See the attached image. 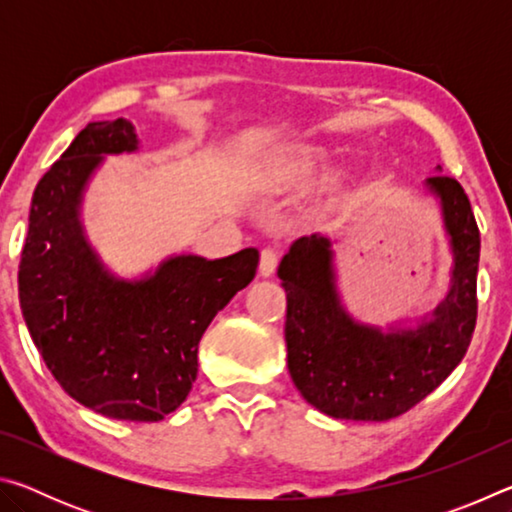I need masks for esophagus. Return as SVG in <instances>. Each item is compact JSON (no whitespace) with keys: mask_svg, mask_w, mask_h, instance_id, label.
Instances as JSON below:
<instances>
[{"mask_svg":"<svg viewBox=\"0 0 512 512\" xmlns=\"http://www.w3.org/2000/svg\"><path fill=\"white\" fill-rule=\"evenodd\" d=\"M277 262H280V255L273 248H264L262 257H259V275L271 277L277 268Z\"/></svg>","mask_w":512,"mask_h":512,"instance_id":"obj_1","label":"esophagus"}]
</instances>
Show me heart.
<instances>
[{
    "label": "heart",
    "instance_id": "heart-1",
    "mask_svg": "<svg viewBox=\"0 0 512 512\" xmlns=\"http://www.w3.org/2000/svg\"><path fill=\"white\" fill-rule=\"evenodd\" d=\"M329 160H332V153L327 149H318V146H302L284 155L277 164V183L282 185H302L309 183L311 178L318 176L323 171Z\"/></svg>",
    "mask_w": 512,
    "mask_h": 512
}]
</instances>
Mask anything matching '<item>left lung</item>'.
<instances>
[{
	"instance_id": "obj_1",
	"label": "left lung",
	"mask_w": 512,
	"mask_h": 512,
	"mask_svg": "<svg viewBox=\"0 0 512 512\" xmlns=\"http://www.w3.org/2000/svg\"><path fill=\"white\" fill-rule=\"evenodd\" d=\"M440 198L454 253L452 287L431 318L413 329L361 325L343 309L334 284L332 241H293L277 277L287 291L289 372L302 397L341 420L384 422L413 409L443 384L470 348L476 325L481 235L456 178H427Z\"/></svg>"
}]
</instances>
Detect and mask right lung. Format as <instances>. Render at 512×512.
<instances>
[{"instance_id":"add662e5","label":"right lung","mask_w":512,"mask_h":512,"mask_svg":"<svg viewBox=\"0 0 512 512\" xmlns=\"http://www.w3.org/2000/svg\"><path fill=\"white\" fill-rule=\"evenodd\" d=\"M137 151L131 121H92L33 192L17 289L22 316L63 391L115 420L158 422L187 400L198 343L259 253L169 257L142 280H117L81 225V201L103 155Z\"/></svg>"}]
</instances>
